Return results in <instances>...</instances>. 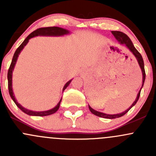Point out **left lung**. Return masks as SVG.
<instances>
[{
	"label": "left lung",
	"mask_w": 156,
	"mask_h": 156,
	"mask_svg": "<svg viewBox=\"0 0 156 156\" xmlns=\"http://www.w3.org/2000/svg\"><path fill=\"white\" fill-rule=\"evenodd\" d=\"M112 34L114 35V37H115L116 40L119 41V43L121 45H125L126 48L131 52L133 54V56L136 57V60H137L138 64H139L140 67L141 69V72H142V75H143V82H142V87H141L140 90V91L138 92L137 96H136V98L135 100V101L132 103L131 106H130L127 110L124 111L123 112H121V113H118V114H113V115H109V114H106V113H103V112H100L97 111V110H94V108H92L90 106L88 105L89 106V109L91 112L93 113L94 115H95L99 116V117H101V118H104V119H116V118H119V117H122L124 115H125L129 110L136 103V102L138 101L139 100V97L140 95V91L142 87H144V81H145V78H146V73H145V69H144V59H143L142 56H141L140 53L137 51L136 48H134L133 46V43H132L131 40L129 38L128 36L125 33L122 32V31H112Z\"/></svg>",
	"instance_id": "obj_1"
}]
</instances>
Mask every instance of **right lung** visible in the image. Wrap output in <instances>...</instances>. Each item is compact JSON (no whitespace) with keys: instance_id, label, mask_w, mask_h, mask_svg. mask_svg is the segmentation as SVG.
<instances>
[{"instance_id":"add662e5","label":"right lung","mask_w":156,"mask_h":156,"mask_svg":"<svg viewBox=\"0 0 156 156\" xmlns=\"http://www.w3.org/2000/svg\"><path fill=\"white\" fill-rule=\"evenodd\" d=\"M70 34V31L69 30L62 29V28L56 27V26H54V27H46V28H40V29H37L35 31H34L33 32H31V34L26 37L24 40V41L21 44L20 47L16 49L15 53L13 55V57H12V62H11L10 66L9 68L8 73H7V79H8V89H9V94H10L11 98L13 100L14 103H16L17 106L23 112L26 114L29 115H32V116H47L53 114V113L56 112L59 108V105H60V102L62 100V98L59 100V102L58 103V104L55 106L54 108H51V109L47 110V111H41V112H36V111H32V110L27 109V108H24L23 106H22L20 103L17 102L16 99L15 98V96H14L13 90H12V72H13L14 67H15L17 59H18V56L20 55V53H21V51L23 50V49L25 48L26 44H28L29 41L32 37H36V36H53V37H59V36H64L66 35V34ZM72 80L69 81L66 84L64 85L63 89H62V91H64V90L66 89L69 84L71 83Z\"/></svg>"}]
</instances>
